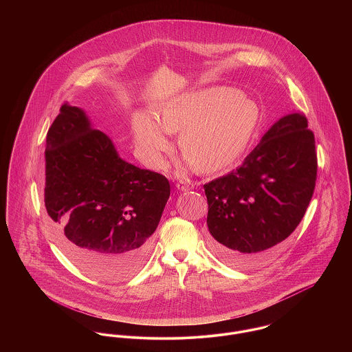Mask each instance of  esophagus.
Segmentation results:
<instances>
[{"instance_id": "esophagus-1", "label": "esophagus", "mask_w": 352, "mask_h": 352, "mask_svg": "<svg viewBox=\"0 0 352 352\" xmlns=\"http://www.w3.org/2000/svg\"><path fill=\"white\" fill-rule=\"evenodd\" d=\"M175 186H177V188L181 190V191H187V190L192 188V184H191V182H190L188 179H181V181L177 182Z\"/></svg>"}]
</instances>
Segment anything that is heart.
<instances>
[{"mask_svg":"<svg viewBox=\"0 0 352 352\" xmlns=\"http://www.w3.org/2000/svg\"><path fill=\"white\" fill-rule=\"evenodd\" d=\"M254 101L226 85L184 92L162 107L160 122L148 115L134 118V144L140 155L161 166L170 149L168 133H179V149L197 168L218 173L232 166L250 149L258 131Z\"/></svg>","mask_w":352,"mask_h":352,"instance_id":"b5f03b06","label":"heart"}]
</instances>
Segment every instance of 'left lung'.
Returning a JSON list of instances; mask_svg holds the SVG:
<instances>
[{
  "mask_svg": "<svg viewBox=\"0 0 352 352\" xmlns=\"http://www.w3.org/2000/svg\"><path fill=\"white\" fill-rule=\"evenodd\" d=\"M317 168L307 118H280L241 166L203 186L212 251L237 268L268 263L301 223Z\"/></svg>",
  "mask_w": 352,
  "mask_h": 352,
  "instance_id": "obj_1",
  "label": "left lung"
}]
</instances>
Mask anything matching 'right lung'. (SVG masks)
Masks as SVG:
<instances>
[{"mask_svg": "<svg viewBox=\"0 0 352 352\" xmlns=\"http://www.w3.org/2000/svg\"><path fill=\"white\" fill-rule=\"evenodd\" d=\"M45 206L68 257L94 278L118 283L145 263L168 178L118 157L82 109L65 102L46 138Z\"/></svg>", "mask_w": 352, "mask_h": 352, "instance_id": "1", "label": "right lung"}]
</instances>
